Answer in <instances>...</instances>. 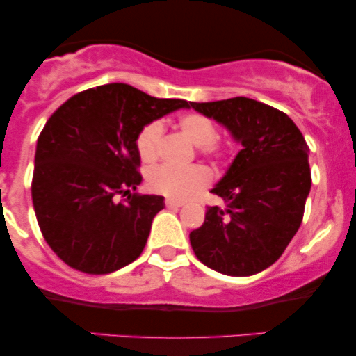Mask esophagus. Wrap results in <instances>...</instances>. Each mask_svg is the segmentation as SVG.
Returning a JSON list of instances; mask_svg holds the SVG:
<instances>
[{"label": "esophagus", "mask_w": 356, "mask_h": 356, "mask_svg": "<svg viewBox=\"0 0 356 356\" xmlns=\"http://www.w3.org/2000/svg\"><path fill=\"white\" fill-rule=\"evenodd\" d=\"M165 206L167 207H181V206H184V202L177 201V199H165Z\"/></svg>", "instance_id": "obj_1"}]
</instances>
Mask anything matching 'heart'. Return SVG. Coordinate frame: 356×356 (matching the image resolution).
Instances as JSON below:
<instances>
[{"label":"heart","instance_id":"1","mask_svg":"<svg viewBox=\"0 0 356 356\" xmlns=\"http://www.w3.org/2000/svg\"><path fill=\"white\" fill-rule=\"evenodd\" d=\"M177 125L184 136L197 145L199 154L204 157L222 162L231 155L232 144L229 140H222L218 137V125L211 117L204 115L201 112H189L179 117ZM162 136H164V125L159 120L149 122L138 130L136 149L142 162L152 164L157 161ZM211 179L212 175L209 169L204 165L174 167L165 164L150 170L147 182H149L150 189L157 194L182 201L209 186Z\"/></svg>","mask_w":356,"mask_h":356}]
</instances>
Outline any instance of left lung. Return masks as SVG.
Masks as SVG:
<instances>
[{
	"instance_id": "obj_1",
	"label": "left lung",
	"mask_w": 356,
	"mask_h": 356,
	"mask_svg": "<svg viewBox=\"0 0 356 356\" xmlns=\"http://www.w3.org/2000/svg\"><path fill=\"white\" fill-rule=\"evenodd\" d=\"M231 130L243 149L211 192L226 207H209L189 234L201 263L227 276H251L280 259L301 226L312 187L303 134L284 112L246 97L191 102Z\"/></svg>"
}]
</instances>
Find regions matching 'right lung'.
Instances as JSON below:
<instances>
[{"label": "right lung", "instance_id": "obj_1", "mask_svg": "<svg viewBox=\"0 0 356 356\" xmlns=\"http://www.w3.org/2000/svg\"><path fill=\"white\" fill-rule=\"evenodd\" d=\"M179 99H155L127 83L75 93L38 137L31 199L40 231L65 264L108 275L144 251L162 195L134 192L142 182L138 130L172 110ZM118 195L127 200L117 202Z\"/></svg>", "mask_w": 356, "mask_h": 356}]
</instances>
